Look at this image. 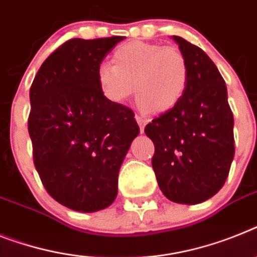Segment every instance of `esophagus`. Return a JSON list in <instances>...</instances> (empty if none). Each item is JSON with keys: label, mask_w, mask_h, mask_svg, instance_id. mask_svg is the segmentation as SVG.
<instances>
[{"label": "esophagus", "mask_w": 257, "mask_h": 257, "mask_svg": "<svg viewBox=\"0 0 257 257\" xmlns=\"http://www.w3.org/2000/svg\"><path fill=\"white\" fill-rule=\"evenodd\" d=\"M136 120H137V122H139L141 133H144V131H145V125H146V118L141 117V116L139 115H136Z\"/></svg>", "instance_id": "34e87169"}]
</instances>
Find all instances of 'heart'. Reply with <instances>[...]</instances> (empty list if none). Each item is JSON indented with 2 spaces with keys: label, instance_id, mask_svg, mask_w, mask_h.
<instances>
[{
  "label": "heart",
  "instance_id": "1",
  "mask_svg": "<svg viewBox=\"0 0 257 257\" xmlns=\"http://www.w3.org/2000/svg\"><path fill=\"white\" fill-rule=\"evenodd\" d=\"M103 95L122 104L136 94L142 109L167 112L184 96L189 81V66L183 52L159 43L129 42L113 53V65L98 69Z\"/></svg>",
  "mask_w": 257,
  "mask_h": 257
}]
</instances>
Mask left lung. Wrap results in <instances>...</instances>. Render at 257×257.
Here are the masks:
<instances>
[{"label": "left lung", "mask_w": 257, "mask_h": 257, "mask_svg": "<svg viewBox=\"0 0 257 257\" xmlns=\"http://www.w3.org/2000/svg\"><path fill=\"white\" fill-rule=\"evenodd\" d=\"M185 56L189 81L182 100L145 126L155 146L159 188L179 204H198L223 187L234 158V116L214 62L197 45L172 36Z\"/></svg>", "instance_id": "8db88e82"}]
</instances>
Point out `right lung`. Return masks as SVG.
<instances>
[{
    "mask_svg": "<svg viewBox=\"0 0 257 257\" xmlns=\"http://www.w3.org/2000/svg\"><path fill=\"white\" fill-rule=\"evenodd\" d=\"M122 39H69L45 59L30 88L36 171L56 201L78 212L113 202L120 166L140 133L132 109L105 98L96 78Z\"/></svg>",
    "mask_w": 257,
    "mask_h": 257,
    "instance_id": "obj_1",
    "label": "right lung"
}]
</instances>
